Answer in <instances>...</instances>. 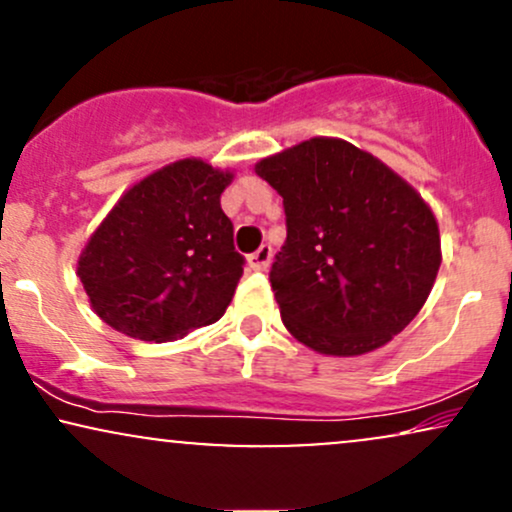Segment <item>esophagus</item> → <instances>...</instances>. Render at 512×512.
<instances>
[{
  "mask_svg": "<svg viewBox=\"0 0 512 512\" xmlns=\"http://www.w3.org/2000/svg\"><path fill=\"white\" fill-rule=\"evenodd\" d=\"M248 264L252 272H267L269 264H272V248H269V245H262L260 250L252 252L248 257Z\"/></svg>",
  "mask_w": 512,
  "mask_h": 512,
  "instance_id": "esophagus-1",
  "label": "esophagus"
}]
</instances>
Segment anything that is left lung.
I'll return each mask as SVG.
<instances>
[{"label":"left lung","instance_id":"1","mask_svg":"<svg viewBox=\"0 0 512 512\" xmlns=\"http://www.w3.org/2000/svg\"><path fill=\"white\" fill-rule=\"evenodd\" d=\"M255 173L284 197L286 243L269 279L298 342L363 356L419 315L443 252L436 216L402 175L337 137L305 139Z\"/></svg>","mask_w":512,"mask_h":512}]
</instances>
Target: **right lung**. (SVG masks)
Listing matches in <instances>:
<instances>
[{
	"label": "right lung",
	"mask_w": 512,
	"mask_h": 512,
	"mask_svg": "<svg viewBox=\"0 0 512 512\" xmlns=\"http://www.w3.org/2000/svg\"><path fill=\"white\" fill-rule=\"evenodd\" d=\"M231 182V170L180 158L117 199L76 260L105 325L161 344L226 313L243 276L233 223L221 209Z\"/></svg>",
	"instance_id": "add662e5"
}]
</instances>
